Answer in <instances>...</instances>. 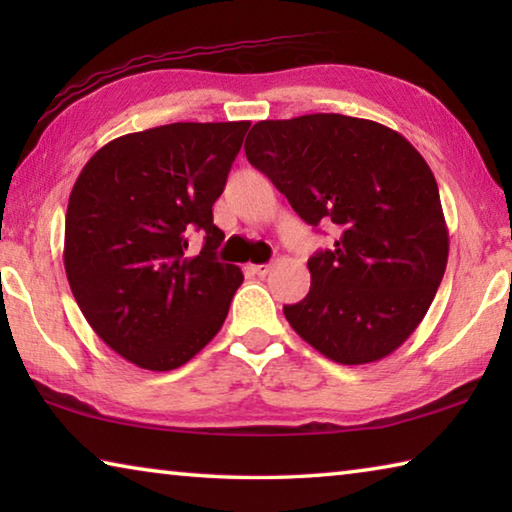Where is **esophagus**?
Masks as SVG:
<instances>
[{"mask_svg": "<svg viewBox=\"0 0 512 512\" xmlns=\"http://www.w3.org/2000/svg\"><path fill=\"white\" fill-rule=\"evenodd\" d=\"M253 271H255L259 277H264V275L271 273V264H255Z\"/></svg>", "mask_w": 512, "mask_h": 512, "instance_id": "1", "label": "esophagus"}]
</instances>
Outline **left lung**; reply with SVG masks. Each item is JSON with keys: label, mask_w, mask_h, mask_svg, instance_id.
Returning a JSON list of instances; mask_svg holds the SVG:
<instances>
[{"label": "left lung", "mask_w": 512, "mask_h": 512, "mask_svg": "<svg viewBox=\"0 0 512 512\" xmlns=\"http://www.w3.org/2000/svg\"><path fill=\"white\" fill-rule=\"evenodd\" d=\"M244 149L302 221L339 230L309 257L311 287L284 307L289 325L343 366L395 352L427 314L449 255L429 164L391 128L334 112L257 121Z\"/></svg>", "instance_id": "1"}]
</instances>
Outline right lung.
Masks as SVG:
<instances>
[{
    "mask_svg": "<svg viewBox=\"0 0 512 512\" xmlns=\"http://www.w3.org/2000/svg\"><path fill=\"white\" fill-rule=\"evenodd\" d=\"M250 121H178L92 155L65 214V273L85 320L126 361L173 370L219 332L244 273L212 221ZM206 232L198 256L188 235Z\"/></svg>",
    "mask_w": 512,
    "mask_h": 512,
    "instance_id": "obj_1",
    "label": "right lung"
}]
</instances>
